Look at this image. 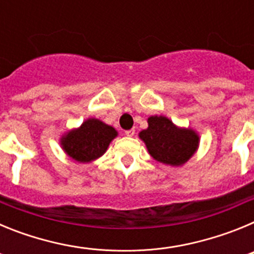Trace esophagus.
Masks as SVG:
<instances>
[{"label": "esophagus", "mask_w": 254, "mask_h": 254, "mask_svg": "<svg viewBox=\"0 0 254 254\" xmlns=\"http://www.w3.org/2000/svg\"><path fill=\"white\" fill-rule=\"evenodd\" d=\"M126 133V136H128V137H132V136H133L134 134V129L132 128V129H127V131L125 132Z\"/></svg>", "instance_id": "esophagus-1"}]
</instances>
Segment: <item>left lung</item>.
Segmentation results:
<instances>
[{"label": "left lung", "mask_w": 254, "mask_h": 254, "mask_svg": "<svg viewBox=\"0 0 254 254\" xmlns=\"http://www.w3.org/2000/svg\"><path fill=\"white\" fill-rule=\"evenodd\" d=\"M149 127L138 133L147 151L159 163L181 167L187 163L199 145V136L194 129L178 127L164 116L147 118Z\"/></svg>", "instance_id": "8db88e82"}]
</instances>
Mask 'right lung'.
Segmentation results:
<instances>
[{"mask_svg":"<svg viewBox=\"0 0 254 254\" xmlns=\"http://www.w3.org/2000/svg\"><path fill=\"white\" fill-rule=\"evenodd\" d=\"M118 132L112 126L96 118H89L77 128L62 134L61 147L67 156L78 163H91L107 151Z\"/></svg>","mask_w":254,"mask_h":254,"instance_id":"add662e5","label":"right lung"}]
</instances>
